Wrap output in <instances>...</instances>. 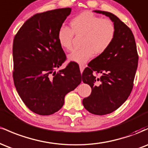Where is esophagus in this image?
<instances>
[{"label":"esophagus","mask_w":148,"mask_h":148,"mask_svg":"<svg viewBox=\"0 0 148 148\" xmlns=\"http://www.w3.org/2000/svg\"><path fill=\"white\" fill-rule=\"evenodd\" d=\"M79 67H80V71H81V72L82 73L83 71H84V69H85V65H84V64H79Z\"/></svg>","instance_id":"esophagus-1"}]
</instances>
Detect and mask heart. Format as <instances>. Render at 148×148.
<instances>
[{
    "mask_svg": "<svg viewBox=\"0 0 148 148\" xmlns=\"http://www.w3.org/2000/svg\"><path fill=\"white\" fill-rule=\"evenodd\" d=\"M71 28L61 26L58 32V40L64 50L73 49L74 35L83 36L81 46L69 55V60L84 64L94 56L101 55L110 47L115 37L116 30L113 22L102 18L89 11L80 13L70 21Z\"/></svg>",
    "mask_w": 148,
    "mask_h": 148,
    "instance_id": "b5f03b06",
    "label": "heart"
}]
</instances>
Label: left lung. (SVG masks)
I'll return each mask as SVG.
<instances>
[{
	"instance_id": "left-lung-1",
	"label": "left lung",
	"mask_w": 148,
	"mask_h": 148,
	"mask_svg": "<svg viewBox=\"0 0 148 148\" xmlns=\"http://www.w3.org/2000/svg\"><path fill=\"white\" fill-rule=\"evenodd\" d=\"M95 12L108 16L116 30L109 48L91 60L82 74L83 82L92 88L90 95L83 99L84 106L92 114L102 115L118 109L130 95L138 55L133 33L125 23L111 12Z\"/></svg>"
}]
</instances>
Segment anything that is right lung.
I'll list each match as a JSON object with an SVG mask.
<instances>
[{"instance_id": "add662e5", "label": "right lung", "mask_w": 148, "mask_h": 148, "mask_svg": "<svg viewBox=\"0 0 148 148\" xmlns=\"http://www.w3.org/2000/svg\"><path fill=\"white\" fill-rule=\"evenodd\" d=\"M71 8L33 15L23 23L13 41V79L22 101L37 114L49 115L64 104V96L81 82L79 67L70 62L56 72L67 58L58 32Z\"/></svg>"}]
</instances>
